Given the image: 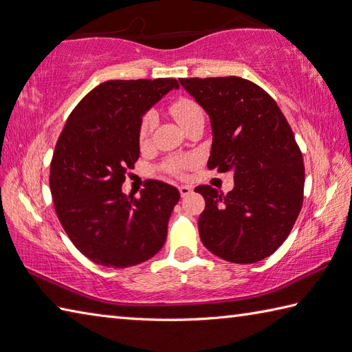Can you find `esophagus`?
<instances>
[{
  "label": "esophagus",
  "mask_w": 352,
  "mask_h": 352,
  "mask_svg": "<svg viewBox=\"0 0 352 352\" xmlns=\"http://www.w3.org/2000/svg\"><path fill=\"white\" fill-rule=\"evenodd\" d=\"M178 190H180V195H182L183 198L189 197L190 193H192V189L189 188V186H180V188H178Z\"/></svg>",
  "instance_id": "obj_1"
}]
</instances>
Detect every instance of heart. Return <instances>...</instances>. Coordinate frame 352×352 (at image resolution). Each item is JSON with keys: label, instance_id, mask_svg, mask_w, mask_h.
Here are the masks:
<instances>
[{"label": "heart", "instance_id": "b5f03b06", "mask_svg": "<svg viewBox=\"0 0 352 352\" xmlns=\"http://www.w3.org/2000/svg\"><path fill=\"white\" fill-rule=\"evenodd\" d=\"M169 113L174 116L175 121L180 124L184 130L188 129V126H190L193 122L199 121V119H203L204 121L203 109H201V106L195 100L188 98V96H180V98L172 101L169 104ZM154 124H155V119L151 113H146L144 118H142L140 125H139L140 145H145L148 142L149 136H151V133L154 130ZM189 166H190V160L172 159V160H168L166 164H164V169L174 175H183V172Z\"/></svg>", "mask_w": 352, "mask_h": 352}]
</instances>
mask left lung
<instances>
[{"label": "left lung", "instance_id": "1", "mask_svg": "<svg viewBox=\"0 0 352 352\" xmlns=\"http://www.w3.org/2000/svg\"><path fill=\"white\" fill-rule=\"evenodd\" d=\"M212 121L208 169L233 172L227 195L198 186V219L208 251L231 263H256L286 241L301 212L305 170L294 131L263 89L241 77L180 78Z\"/></svg>", "mask_w": 352, "mask_h": 352}]
</instances>
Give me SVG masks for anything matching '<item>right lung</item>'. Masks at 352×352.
Masks as SVG:
<instances>
[{"label":"right lung","mask_w":352,"mask_h":352,"mask_svg":"<svg viewBox=\"0 0 352 352\" xmlns=\"http://www.w3.org/2000/svg\"><path fill=\"white\" fill-rule=\"evenodd\" d=\"M177 87L175 78L104 81L77 104L58 136L50 169L57 218L96 265H139L166 241L180 192L148 180L134 198L122 193V183L139 159L142 116Z\"/></svg>","instance_id":"right-lung-1"}]
</instances>
